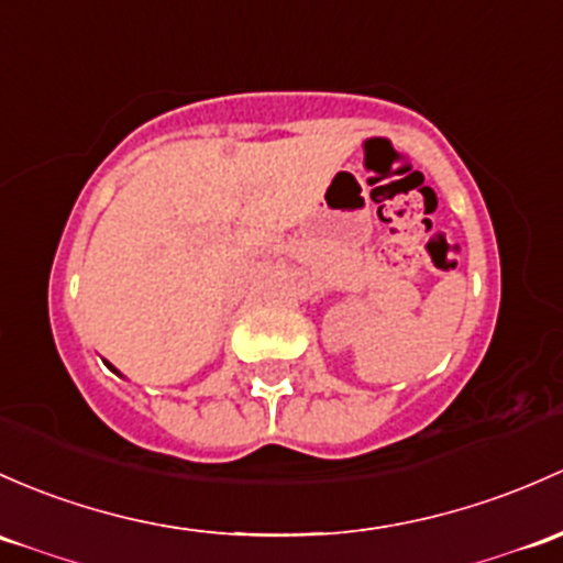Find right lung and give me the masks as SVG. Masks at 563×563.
<instances>
[{"label":"right lung","mask_w":563,"mask_h":563,"mask_svg":"<svg viewBox=\"0 0 563 563\" xmlns=\"http://www.w3.org/2000/svg\"><path fill=\"white\" fill-rule=\"evenodd\" d=\"M108 366H110V364H108ZM110 369H112V372H115V375H121V372H118V369H115V366H110Z\"/></svg>","instance_id":"add662e5"}]
</instances>
